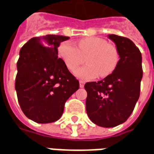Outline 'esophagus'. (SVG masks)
Wrapping results in <instances>:
<instances>
[{"label": "esophagus", "mask_w": 154, "mask_h": 154, "mask_svg": "<svg viewBox=\"0 0 154 154\" xmlns=\"http://www.w3.org/2000/svg\"><path fill=\"white\" fill-rule=\"evenodd\" d=\"M79 83H80V87H81V88H82V87H84V84H85V82H84L83 81H80V82H79Z\"/></svg>", "instance_id": "obj_1"}]
</instances>
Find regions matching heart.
Instances as JSON below:
<instances>
[{
    "mask_svg": "<svg viewBox=\"0 0 154 154\" xmlns=\"http://www.w3.org/2000/svg\"><path fill=\"white\" fill-rule=\"evenodd\" d=\"M57 55L67 69L73 72L86 58L85 67L75 72L76 77L83 81L92 80L100 75L106 77L113 72L118 65L119 54L113 44L99 37H87L78 41L77 48L69 41L61 43L57 48Z\"/></svg>",
    "mask_w": 154,
    "mask_h": 154,
    "instance_id": "heart-1",
    "label": "heart"
}]
</instances>
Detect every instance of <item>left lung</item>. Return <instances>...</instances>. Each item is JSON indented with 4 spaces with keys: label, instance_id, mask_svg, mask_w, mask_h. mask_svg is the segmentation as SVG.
<instances>
[{
    "label": "left lung",
    "instance_id": "left-lung-1",
    "mask_svg": "<svg viewBox=\"0 0 154 154\" xmlns=\"http://www.w3.org/2000/svg\"><path fill=\"white\" fill-rule=\"evenodd\" d=\"M108 38L116 44L119 60L112 73L99 82L85 84L86 110L97 125L115 127L125 122L134 109L143 77L142 55L129 38L116 35Z\"/></svg>",
    "mask_w": 154,
    "mask_h": 154
}]
</instances>
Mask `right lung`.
<instances>
[{"instance_id": "add662e5", "label": "right lung", "mask_w": 154, "mask_h": 154, "mask_svg": "<svg viewBox=\"0 0 154 154\" xmlns=\"http://www.w3.org/2000/svg\"><path fill=\"white\" fill-rule=\"evenodd\" d=\"M67 39L63 35L35 37L20 51L15 90L22 111L36 123L60 119L65 102L79 88L78 80L57 57V48Z\"/></svg>"}]
</instances>
